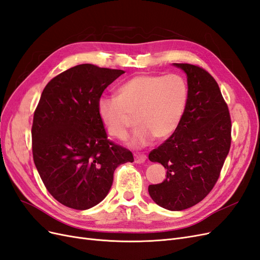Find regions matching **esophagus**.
<instances>
[{"label":"esophagus","mask_w":260,"mask_h":260,"mask_svg":"<svg viewBox=\"0 0 260 260\" xmlns=\"http://www.w3.org/2000/svg\"><path fill=\"white\" fill-rule=\"evenodd\" d=\"M146 159V156L144 154H135V161L137 164H142L144 162Z\"/></svg>","instance_id":"esophagus-1"}]
</instances>
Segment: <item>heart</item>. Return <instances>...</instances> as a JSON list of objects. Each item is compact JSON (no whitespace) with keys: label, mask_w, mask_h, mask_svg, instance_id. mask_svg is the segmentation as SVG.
Here are the masks:
<instances>
[{"label":"heart","mask_w":260,"mask_h":260,"mask_svg":"<svg viewBox=\"0 0 260 260\" xmlns=\"http://www.w3.org/2000/svg\"><path fill=\"white\" fill-rule=\"evenodd\" d=\"M188 100L185 80L179 75H139L117 89L116 98H102L98 103L100 119L109 136L127 138L137 116L139 128L130 143L144 147L157 138H170L182 120Z\"/></svg>","instance_id":"obj_1"}]
</instances>
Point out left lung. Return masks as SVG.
Returning <instances> with one entry per match:
<instances>
[{"mask_svg":"<svg viewBox=\"0 0 260 260\" xmlns=\"http://www.w3.org/2000/svg\"><path fill=\"white\" fill-rule=\"evenodd\" d=\"M187 77L188 100L176 132L148 154L167 169L164 182L151 184L152 200L168 210L203 201L219 179L231 146V117L219 85L205 69L174 64Z\"/></svg>","mask_w":260,"mask_h":260,"instance_id":"left-lung-1","label":"left lung"}]
</instances>
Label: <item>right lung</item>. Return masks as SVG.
<instances>
[{
	"label": "right lung",
	"mask_w": 260,
	"mask_h": 260,
	"mask_svg": "<svg viewBox=\"0 0 260 260\" xmlns=\"http://www.w3.org/2000/svg\"><path fill=\"white\" fill-rule=\"evenodd\" d=\"M123 70L82 64L46 84L35 111L34 161L46 190L77 210L98 205L108 194L114 171L133 161L129 149L107 139L98 103Z\"/></svg>",
	"instance_id": "1"
}]
</instances>
